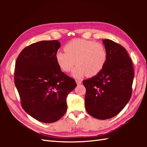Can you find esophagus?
I'll list each match as a JSON object with an SVG mask.
<instances>
[{"mask_svg": "<svg viewBox=\"0 0 147 147\" xmlns=\"http://www.w3.org/2000/svg\"><path fill=\"white\" fill-rule=\"evenodd\" d=\"M76 82L77 83V85H80L81 83H82V80H76Z\"/></svg>", "mask_w": 147, "mask_h": 147, "instance_id": "34e87169", "label": "esophagus"}]
</instances>
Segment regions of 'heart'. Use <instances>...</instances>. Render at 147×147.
I'll list each match as a JSON object with an SVG mask.
<instances>
[{"label": "heart", "instance_id": "b5f03b06", "mask_svg": "<svg viewBox=\"0 0 147 147\" xmlns=\"http://www.w3.org/2000/svg\"><path fill=\"white\" fill-rule=\"evenodd\" d=\"M64 52L58 51L55 55V61L61 69L68 73L75 64L72 76L80 78L85 74L93 77L100 73L107 61V52L101 43L91 40L74 39L64 47Z\"/></svg>", "mask_w": 147, "mask_h": 147}]
</instances>
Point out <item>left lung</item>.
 Instances as JSON below:
<instances>
[{
  "label": "left lung",
  "instance_id": "8db88e82",
  "mask_svg": "<svg viewBox=\"0 0 147 147\" xmlns=\"http://www.w3.org/2000/svg\"><path fill=\"white\" fill-rule=\"evenodd\" d=\"M102 42L107 52L105 65L97 75L83 83L86 88V111L93 117L105 120L117 115L129 101L134 70L123 46L109 39Z\"/></svg>",
  "mask_w": 147,
  "mask_h": 147
}]
</instances>
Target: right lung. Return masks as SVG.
Here are the masks:
<instances>
[{
  "mask_svg": "<svg viewBox=\"0 0 147 147\" xmlns=\"http://www.w3.org/2000/svg\"><path fill=\"white\" fill-rule=\"evenodd\" d=\"M60 47L57 40L34 43L21 51L16 62L14 83L22 107L42 123H54L63 116L67 95L77 86L55 61Z\"/></svg>",
  "mask_w": 147,
  "mask_h": 147,
  "instance_id": "right-lung-1",
  "label": "right lung"
}]
</instances>
